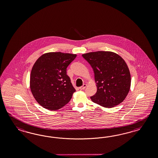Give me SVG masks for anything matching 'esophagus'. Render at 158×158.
<instances>
[{"label": "esophagus", "instance_id": "34e87169", "mask_svg": "<svg viewBox=\"0 0 158 158\" xmlns=\"http://www.w3.org/2000/svg\"><path fill=\"white\" fill-rule=\"evenodd\" d=\"M86 86H87L86 84H84L83 86H81V87H79V89H80L81 90H83V89H85L86 88Z\"/></svg>", "mask_w": 158, "mask_h": 158}]
</instances>
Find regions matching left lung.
I'll use <instances>...</instances> for the list:
<instances>
[{
  "mask_svg": "<svg viewBox=\"0 0 158 158\" xmlns=\"http://www.w3.org/2000/svg\"><path fill=\"white\" fill-rule=\"evenodd\" d=\"M93 68L97 90L93 102L105 108L119 105L129 93V69L124 60L110 52L99 51L82 54Z\"/></svg>",
  "mask_w": 158,
  "mask_h": 158,
  "instance_id": "8db88e82",
  "label": "left lung"
}]
</instances>
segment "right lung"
<instances>
[{
    "label": "right lung",
    "instance_id": "obj_1",
    "mask_svg": "<svg viewBox=\"0 0 158 158\" xmlns=\"http://www.w3.org/2000/svg\"><path fill=\"white\" fill-rule=\"evenodd\" d=\"M77 54L46 53L39 58L32 69L30 87L35 100L43 108L57 110L69 102L76 91L67 68Z\"/></svg>",
    "mask_w": 158,
    "mask_h": 158
}]
</instances>
